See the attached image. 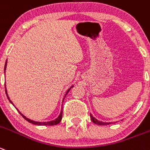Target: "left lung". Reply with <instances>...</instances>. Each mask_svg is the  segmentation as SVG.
<instances>
[{
  "mask_svg": "<svg viewBox=\"0 0 150 150\" xmlns=\"http://www.w3.org/2000/svg\"><path fill=\"white\" fill-rule=\"evenodd\" d=\"M90 117H91V120H92V121L93 123H95V124H98V125H101V126H103V125H108V124H112L111 123H107V122H102V121H98L96 118H95L92 115L90 114Z\"/></svg>",
  "mask_w": 150,
  "mask_h": 150,
  "instance_id": "left-lung-1",
  "label": "left lung"
}]
</instances>
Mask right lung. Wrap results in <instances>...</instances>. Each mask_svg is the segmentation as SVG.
<instances>
[{
  "label": "right lung",
  "mask_w": 150,
  "mask_h": 150,
  "mask_svg": "<svg viewBox=\"0 0 150 150\" xmlns=\"http://www.w3.org/2000/svg\"><path fill=\"white\" fill-rule=\"evenodd\" d=\"M6 61L5 67H4V70H6ZM72 87H73V86H71V87L69 88V89L68 90H67V93H66L65 96H64V99H63V102H64V98H66V96H67V93H68L69 92V90H70V89H71V88H72ZM6 96H7L8 99H9V96H8V95H7V92H6ZM9 101H10L11 103H12V102L10 100H9ZM19 113H20V114L21 115L22 117H23L25 120H26V121H27L28 122L31 123V124H35V125H39V126H54V125H57V124H59V123L61 122V119H62V116H63V110H62V109H61V113H60L59 116H58V117H57L56 119L53 120V121H48V122H38V121H33V120H30V119H29V118H27V117H25V116L23 115H22L21 113L20 112H19Z\"/></svg>",
  "instance_id": "1"
}]
</instances>
